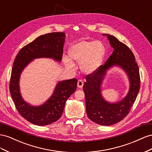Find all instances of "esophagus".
I'll list each match as a JSON object with an SVG mask.
<instances>
[{
  "mask_svg": "<svg viewBox=\"0 0 152 152\" xmlns=\"http://www.w3.org/2000/svg\"><path fill=\"white\" fill-rule=\"evenodd\" d=\"M77 87H78V88H82V87H83V81H82L81 80H78V81H77Z\"/></svg>",
  "mask_w": 152,
  "mask_h": 152,
  "instance_id": "1",
  "label": "esophagus"
}]
</instances>
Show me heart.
I'll list each match as a JSON object with an SVG mask.
<instances>
[{
	"label": "heart",
	"mask_w": 152,
	"mask_h": 152,
	"mask_svg": "<svg viewBox=\"0 0 152 152\" xmlns=\"http://www.w3.org/2000/svg\"><path fill=\"white\" fill-rule=\"evenodd\" d=\"M105 53V46L99 41H81L72 45L68 51L69 58L80 63L81 71L86 75H92L98 70ZM71 60L64 58V63L68 69H73L75 64Z\"/></svg>",
	"instance_id": "b5f03b06"
}]
</instances>
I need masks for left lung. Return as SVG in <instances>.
<instances>
[{
  "mask_svg": "<svg viewBox=\"0 0 152 152\" xmlns=\"http://www.w3.org/2000/svg\"><path fill=\"white\" fill-rule=\"evenodd\" d=\"M102 35L107 36L114 51L104 65L86 76L83 89L89 119L99 125L108 126L120 122L128 115L140 91V76L135 57L129 47L110 34ZM114 66L122 68L126 72L130 86L127 95L122 100L110 103L102 97V85L107 71Z\"/></svg>",
  "mask_w": 152,
  "mask_h": 152,
  "instance_id": "8db88e82",
  "label": "left lung"
}]
</instances>
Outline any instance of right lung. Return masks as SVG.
<instances>
[{
  "label": "right lung",
  "instance_id": "add662e5",
  "mask_svg": "<svg viewBox=\"0 0 152 152\" xmlns=\"http://www.w3.org/2000/svg\"><path fill=\"white\" fill-rule=\"evenodd\" d=\"M65 38L64 32L40 36L22 48L14 61L10 84V94L19 113L34 125H49L61 117L66 101L76 90L77 80L73 78L58 81L51 96L44 104L35 106L25 101L21 96L19 85L20 75L36 58H49L61 62Z\"/></svg>",
  "mask_w": 152,
  "mask_h": 152
}]
</instances>
